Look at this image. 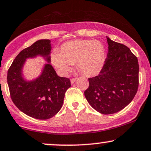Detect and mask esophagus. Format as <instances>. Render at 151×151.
Wrapping results in <instances>:
<instances>
[{"mask_svg": "<svg viewBox=\"0 0 151 151\" xmlns=\"http://www.w3.org/2000/svg\"><path fill=\"white\" fill-rule=\"evenodd\" d=\"M77 80V78H72V79H71V83L72 84H73L74 83H75V81Z\"/></svg>", "mask_w": 151, "mask_h": 151, "instance_id": "34e87169", "label": "esophagus"}]
</instances>
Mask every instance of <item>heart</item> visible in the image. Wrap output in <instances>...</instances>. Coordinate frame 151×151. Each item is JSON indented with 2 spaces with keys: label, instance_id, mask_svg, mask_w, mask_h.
<instances>
[{
  "label": "heart",
  "instance_id": "b5f03b06",
  "mask_svg": "<svg viewBox=\"0 0 151 151\" xmlns=\"http://www.w3.org/2000/svg\"><path fill=\"white\" fill-rule=\"evenodd\" d=\"M52 63L62 74H67L75 63L77 69L86 77L99 74L105 60V48L99 41L77 39L67 41L52 55Z\"/></svg>",
  "mask_w": 151,
  "mask_h": 151
}]
</instances>
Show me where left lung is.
<instances>
[{
  "mask_svg": "<svg viewBox=\"0 0 151 151\" xmlns=\"http://www.w3.org/2000/svg\"><path fill=\"white\" fill-rule=\"evenodd\" d=\"M108 51L100 74L89 78L84 96L92 108L104 115L124 109L139 87L138 59L124 44L107 37Z\"/></svg>",
  "mask_w": 151,
  "mask_h": 151,
  "instance_id": "1",
  "label": "left lung"
}]
</instances>
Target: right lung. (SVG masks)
I'll return each instance as SVG.
<instances>
[{
  "instance_id": "1",
  "label": "right lung",
  "mask_w": 151,
  "mask_h": 151,
  "mask_svg": "<svg viewBox=\"0 0 151 151\" xmlns=\"http://www.w3.org/2000/svg\"><path fill=\"white\" fill-rule=\"evenodd\" d=\"M51 45L49 39L36 41L16 56L8 71V84L12 102L20 111L38 119H48L60 111L65 93L71 86L70 79L58 76L50 64ZM39 55L48 62L41 75L32 81L22 77L26 59Z\"/></svg>"
}]
</instances>
